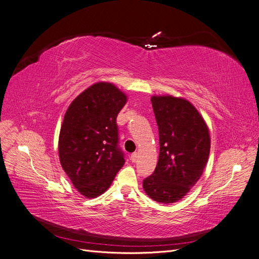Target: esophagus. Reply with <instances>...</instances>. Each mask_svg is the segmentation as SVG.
I'll return each instance as SVG.
<instances>
[{
  "label": "esophagus",
  "instance_id": "1",
  "mask_svg": "<svg viewBox=\"0 0 259 259\" xmlns=\"http://www.w3.org/2000/svg\"><path fill=\"white\" fill-rule=\"evenodd\" d=\"M137 160H138V153L137 152L132 153L131 154V161L135 163V162H137Z\"/></svg>",
  "mask_w": 259,
  "mask_h": 259
}]
</instances>
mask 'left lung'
<instances>
[{
  "label": "left lung",
  "mask_w": 259,
  "mask_h": 259,
  "mask_svg": "<svg viewBox=\"0 0 259 259\" xmlns=\"http://www.w3.org/2000/svg\"><path fill=\"white\" fill-rule=\"evenodd\" d=\"M151 103L159 127L160 154L143 187L152 200L169 204L183 199L200 179L208 160L210 138L205 121L188 100L152 96Z\"/></svg>",
  "instance_id": "obj_1"
}]
</instances>
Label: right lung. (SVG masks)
Masks as SVG:
<instances>
[{
	"label": "right lung",
	"instance_id": "1",
	"mask_svg": "<svg viewBox=\"0 0 259 259\" xmlns=\"http://www.w3.org/2000/svg\"><path fill=\"white\" fill-rule=\"evenodd\" d=\"M126 101L115 85L98 82L82 92L65 114L58 142L60 164L86 198L103 194L124 165L116 116Z\"/></svg>",
	"mask_w": 259,
	"mask_h": 259
}]
</instances>
